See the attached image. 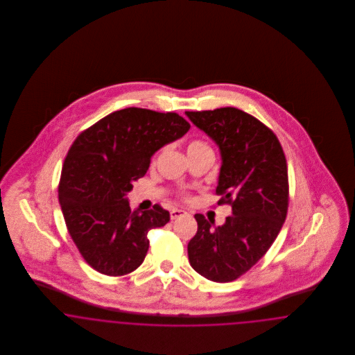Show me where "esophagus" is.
Segmentation results:
<instances>
[{
  "mask_svg": "<svg viewBox=\"0 0 355 355\" xmlns=\"http://www.w3.org/2000/svg\"><path fill=\"white\" fill-rule=\"evenodd\" d=\"M185 210H181V209H173V210L170 211V218H171V220H177V218H180V217H182V216H185Z\"/></svg>",
  "mask_w": 355,
  "mask_h": 355,
  "instance_id": "obj_1",
  "label": "esophagus"
}]
</instances>
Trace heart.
<instances>
[{
	"label": "heart",
	"instance_id": "1",
	"mask_svg": "<svg viewBox=\"0 0 355 355\" xmlns=\"http://www.w3.org/2000/svg\"><path fill=\"white\" fill-rule=\"evenodd\" d=\"M202 146H206L202 141H191V142L189 144V146H187V150H190V149H197V148H202Z\"/></svg>",
	"mask_w": 355,
	"mask_h": 355
}]
</instances>
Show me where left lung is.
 I'll return each mask as SVG.
<instances>
[{
	"label": "left lung",
	"mask_w": 355,
	"mask_h": 355,
	"mask_svg": "<svg viewBox=\"0 0 355 355\" xmlns=\"http://www.w3.org/2000/svg\"><path fill=\"white\" fill-rule=\"evenodd\" d=\"M220 148L218 205L232 216L216 229L196 214L187 245L191 268L214 282H232L266 254L286 220L288 178L284 149L270 129L236 107L185 112Z\"/></svg>",
	"instance_id": "obj_1"
}]
</instances>
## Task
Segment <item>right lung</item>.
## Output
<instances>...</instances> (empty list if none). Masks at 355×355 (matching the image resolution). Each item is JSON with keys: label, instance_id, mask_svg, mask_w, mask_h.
Masks as SVG:
<instances>
[{"label": "right lung", "instance_id": "1", "mask_svg": "<svg viewBox=\"0 0 355 355\" xmlns=\"http://www.w3.org/2000/svg\"><path fill=\"white\" fill-rule=\"evenodd\" d=\"M177 113L126 107L76 138L65 158L58 200L69 234L94 270L119 277L135 271L149 249V230L165 226L168 210H130L126 193L146 174L152 155L187 133Z\"/></svg>", "mask_w": 355, "mask_h": 355}]
</instances>
